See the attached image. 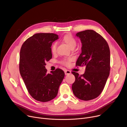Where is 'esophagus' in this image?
Returning a JSON list of instances; mask_svg holds the SVG:
<instances>
[{"label": "esophagus", "mask_w": 127, "mask_h": 127, "mask_svg": "<svg viewBox=\"0 0 127 127\" xmlns=\"http://www.w3.org/2000/svg\"><path fill=\"white\" fill-rule=\"evenodd\" d=\"M64 74H65V75H68V74H71V72L70 71H69V70H66V69H65V71H64Z\"/></svg>", "instance_id": "esophagus-1"}]
</instances>
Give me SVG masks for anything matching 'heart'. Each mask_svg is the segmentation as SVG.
Here are the masks:
<instances>
[{
	"instance_id": "obj_1",
	"label": "heart",
	"mask_w": 127,
	"mask_h": 127,
	"mask_svg": "<svg viewBox=\"0 0 127 127\" xmlns=\"http://www.w3.org/2000/svg\"><path fill=\"white\" fill-rule=\"evenodd\" d=\"M62 41L64 42V43H65L70 48H74V47L76 45V40L74 37L71 35V34H67L65 35ZM50 50L52 54H55L56 51V43L55 42H54L53 43L51 46H50ZM70 59H64L63 60L61 61L62 64L65 65H68L70 63Z\"/></svg>"
}]
</instances>
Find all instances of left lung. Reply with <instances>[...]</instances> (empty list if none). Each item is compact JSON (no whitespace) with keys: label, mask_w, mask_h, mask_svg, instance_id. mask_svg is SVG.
Wrapping results in <instances>:
<instances>
[{"label":"left lung","mask_w":127,"mask_h":127,"mask_svg":"<svg viewBox=\"0 0 127 127\" xmlns=\"http://www.w3.org/2000/svg\"><path fill=\"white\" fill-rule=\"evenodd\" d=\"M81 41L82 52L76 66L85 67V73L79 75L72 72L75 81L72 85L74 94L83 100L97 98L103 91L110 72V50L105 39L92 30L76 34Z\"/></svg>","instance_id":"obj_1"}]
</instances>
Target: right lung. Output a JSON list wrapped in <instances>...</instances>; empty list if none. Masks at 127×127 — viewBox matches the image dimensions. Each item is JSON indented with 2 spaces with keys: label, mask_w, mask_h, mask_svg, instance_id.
<instances>
[{
  "label": "right lung",
  "mask_w": 127,
  "mask_h": 127,
  "mask_svg": "<svg viewBox=\"0 0 127 127\" xmlns=\"http://www.w3.org/2000/svg\"><path fill=\"white\" fill-rule=\"evenodd\" d=\"M59 39L53 33H37L23 44L20 55L19 69L26 88L35 100L47 102L58 94L64 73L56 68L47 73L46 62L52 58L50 46Z\"/></svg>",
  "instance_id": "obj_1"
}]
</instances>
